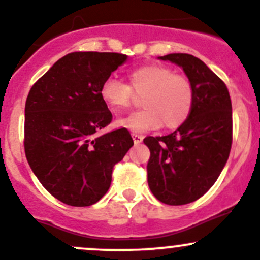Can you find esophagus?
Segmentation results:
<instances>
[{
	"instance_id": "1",
	"label": "esophagus",
	"mask_w": 260,
	"mask_h": 260,
	"mask_svg": "<svg viewBox=\"0 0 260 260\" xmlns=\"http://www.w3.org/2000/svg\"><path fill=\"white\" fill-rule=\"evenodd\" d=\"M131 135H133L134 143H135V144H140L141 141H143V139H144L143 135H139V134H135V133H133Z\"/></svg>"
}]
</instances>
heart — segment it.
Listing matches in <instances>:
<instances>
[{
  "label": "heart",
  "instance_id": "b5f03b06",
  "mask_svg": "<svg viewBox=\"0 0 260 260\" xmlns=\"http://www.w3.org/2000/svg\"><path fill=\"white\" fill-rule=\"evenodd\" d=\"M140 105L144 109L122 117L117 125L133 133L159 129H177L191 115L194 104V87L184 74L161 64H148L133 69L127 74V84L116 78L105 79L100 96L115 114L127 109L133 93H143Z\"/></svg>",
  "mask_w": 260,
  "mask_h": 260
}]
</instances>
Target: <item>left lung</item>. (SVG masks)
I'll list each match as a JSON object with an SVG mask.
<instances>
[{"label": "left lung", "mask_w": 260, "mask_h": 260, "mask_svg": "<svg viewBox=\"0 0 260 260\" xmlns=\"http://www.w3.org/2000/svg\"><path fill=\"white\" fill-rule=\"evenodd\" d=\"M182 67L194 87L188 119L166 136H146L150 150L148 184L160 202L172 206L191 204L216 182L228 161L233 143V111L228 87L191 54L159 56Z\"/></svg>", "instance_id": "left-lung-1"}]
</instances>
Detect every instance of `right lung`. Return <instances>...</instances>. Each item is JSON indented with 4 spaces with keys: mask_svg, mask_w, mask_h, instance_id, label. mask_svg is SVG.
Returning <instances> with one entry per match:
<instances>
[{
    "mask_svg": "<svg viewBox=\"0 0 260 260\" xmlns=\"http://www.w3.org/2000/svg\"><path fill=\"white\" fill-rule=\"evenodd\" d=\"M127 59L120 53L67 54L40 77L25 104L24 148L44 188L69 206H91L134 145L125 127L100 135L112 114L100 88Z\"/></svg>",
    "mask_w": 260,
    "mask_h": 260,
    "instance_id": "add662e5",
    "label": "right lung"
}]
</instances>
